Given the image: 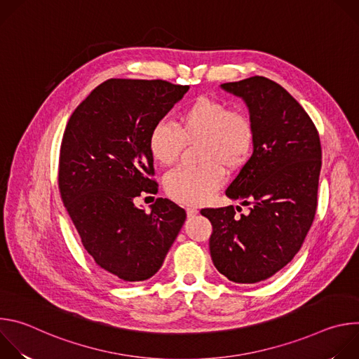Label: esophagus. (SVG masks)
Returning <instances> with one entry per match:
<instances>
[{
    "mask_svg": "<svg viewBox=\"0 0 359 359\" xmlns=\"http://www.w3.org/2000/svg\"><path fill=\"white\" fill-rule=\"evenodd\" d=\"M186 213H187V217H194L198 213V210L196 208H187Z\"/></svg>",
    "mask_w": 359,
    "mask_h": 359,
    "instance_id": "esophagus-1",
    "label": "esophagus"
}]
</instances>
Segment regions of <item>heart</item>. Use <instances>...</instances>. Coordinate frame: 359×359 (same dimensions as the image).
<instances>
[{
    "label": "heart",
    "mask_w": 359,
    "mask_h": 359,
    "mask_svg": "<svg viewBox=\"0 0 359 359\" xmlns=\"http://www.w3.org/2000/svg\"><path fill=\"white\" fill-rule=\"evenodd\" d=\"M254 137V125L245 114L231 111L223 100L198 96L179 114L176 128L163 121L150 128L147 149L156 163L172 166L184 144L198 143L200 166L176 169L165 179L169 197L187 206H197L222 186L223 168L233 173L248 162Z\"/></svg>",
    "instance_id": "obj_1"
}]
</instances>
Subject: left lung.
Wrapping results in <instances>:
<instances>
[{
	"label": "left lung",
	"mask_w": 359,
	"mask_h": 359,
	"mask_svg": "<svg viewBox=\"0 0 359 359\" xmlns=\"http://www.w3.org/2000/svg\"><path fill=\"white\" fill-rule=\"evenodd\" d=\"M220 86L245 102L254 125L252 155L226 190L250 213L237 217L233 206L200 213L213 226L216 269L233 283L254 284L294 259L314 222L321 143L309 114L274 81L251 76Z\"/></svg>",
	"instance_id": "left-lung-1"
}]
</instances>
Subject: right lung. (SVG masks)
I'll return each instance as SVG.
<instances>
[{"label":"right lung","instance_id":"1","mask_svg":"<svg viewBox=\"0 0 359 359\" xmlns=\"http://www.w3.org/2000/svg\"><path fill=\"white\" fill-rule=\"evenodd\" d=\"M187 90L162 79H108L74 111L64 132L62 201L85 250L116 281L155 276L186 220L169 198H156L150 213L133 200L158 191L147 136Z\"/></svg>","mask_w":359,"mask_h":359}]
</instances>
